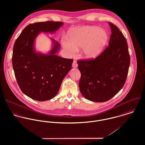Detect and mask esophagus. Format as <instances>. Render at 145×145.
<instances>
[{"label":"esophagus","instance_id":"34e87169","mask_svg":"<svg viewBox=\"0 0 145 145\" xmlns=\"http://www.w3.org/2000/svg\"><path fill=\"white\" fill-rule=\"evenodd\" d=\"M78 63H77V62L76 61H73V63H72V67H74V68H76L77 67H78Z\"/></svg>","mask_w":145,"mask_h":145}]
</instances>
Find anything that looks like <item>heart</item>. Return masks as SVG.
Returning <instances> with one entry per match:
<instances>
[{
	"mask_svg": "<svg viewBox=\"0 0 145 145\" xmlns=\"http://www.w3.org/2000/svg\"><path fill=\"white\" fill-rule=\"evenodd\" d=\"M69 39H63V47L71 55L82 48L83 57L92 60L99 56L108 41V32L95 25H85L70 31Z\"/></svg>",
	"mask_w": 145,
	"mask_h": 145,
	"instance_id": "1",
	"label": "heart"
}]
</instances>
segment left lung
Segmentation results:
<instances>
[{
	"label": "left lung",
	"instance_id": "1",
	"mask_svg": "<svg viewBox=\"0 0 145 145\" xmlns=\"http://www.w3.org/2000/svg\"><path fill=\"white\" fill-rule=\"evenodd\" d=\"M108 24L112 32L108 47L94 60L78 61L80 91L85 99L95 102L108 101L121 90L130 64L125 38L117 26Z\"/></svg>",
	"mask_w": 145,
	"mask_h": 145
}]
</instances>
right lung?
Masks as SVG:
<instances>
[{
    "label": "right lung",
    "mask_w": 145,
    "mask_h": 145,
    "mask_svg": "<svg viewBox=\"0 0 145 145\" xmlns=\"http://www.w3.org/2000/svg\"><path fill=\"white\" fill-rule=\"evenodd\" d=\"M61 22L47 21L30 24L14 43L12 64L22 91L37 101H46L57 94L62 80L71 69L73 60L57 55L60 44L52 38L47 54L37 51L36 40L41 32L54 33L62 26Z\"/></svg>",
    "instance_id": "1"
}]
</instances>
